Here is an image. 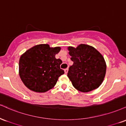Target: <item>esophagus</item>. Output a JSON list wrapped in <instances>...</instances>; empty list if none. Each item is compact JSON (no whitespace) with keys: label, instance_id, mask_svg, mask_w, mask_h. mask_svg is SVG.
Here are the masks:
<instances>
[{"label":"esophagus","instance_id":"obj_1","mask_svg":"<svg viewBox=\"0 0 126 126\" xmlns=\"http://www.w3.org/2000/svg\"><path fill=\"white\" fill-rule=\"evenodd\" d=\"M68 68H66V69H64L65 73L66 74L68 73Z\"/></svg>","mask_w":126,"mask_h":126}]
</instances>
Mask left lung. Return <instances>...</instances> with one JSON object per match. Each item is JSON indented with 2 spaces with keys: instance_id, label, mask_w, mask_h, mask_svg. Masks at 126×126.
<instances>
[{
  "instance_id": "obj_1",
  "label": "left lung",
  "mask_w": 126,
  "mask_h": 126,
  "mask_svg": "<svg viewBox=\"0 0 126 126\" xmlns=\"http://www.w3.org/2000/svg\"><path fill=\"white\" fill-rule=\"evenodd\" d=\"M73 65L69 66L68 77L78 91L87 93L98 88L104 80L106 63L99 52L88 45L68 48Z\"/></svg>"
}]
</instances>
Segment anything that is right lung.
Wrapping results in <instances>:
<instances>
[{"instance_id":"add662e5","label":"right lung","mask_w":126,"mask_h":126,"mask_svg":"<svg viewBox=\"0 0 126 126\" xmlns=\"http://www.w3.org/2000/svg\"><path fill=\"white\" fill-rule=\"evenodd\" d=\"M60 50L59 47L51 48L48 44H39L22 55L19 73L25 86L35 92L45 93L55 85L58 78L64 74L60 68L63 62L55 58Z\"/></svg>"}]
</instances>
